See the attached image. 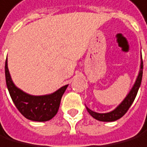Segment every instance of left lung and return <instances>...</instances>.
Listing matches in <instances>:
<instances>
[{"mask_svg": "<svg viewBox=\"0 0 147 147\" xmlns=\"http://www.w3.org/2000/svg\"><path fill=\"white\" fill-rule=\"evenodd\" d=\"M142 76H143V60H142V56H141L140 70H139V73L138 75V78H136L132 89L130 90V92H128V94L126 96V98L123 100V101L120 103V104L117 107L114 111H112L111 112H108V113H98V112L92 111V109H90L89 108L86 107L89 114L95 119H97L99 121H104V122H111V121L118 120L119 119L122 118V117L126 114V112L128 111V109L130 108L133 101L135 100V98L138 92V89L141 85Z\"/></svg>", "mask_w": 147, "mask_h": 147, "instance_id": "8db88e82", "label": "left lung"}]
</instances>
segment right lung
Returning <instances> with one entry per match:
<instances>
[{"label": "right lung", "mask_w": 147, "mask_h": 147, "mask_svg": "<svg viewBox=\"0 0 147 147\" xmlns=\"http://www.w3.org/2000/svg\"><path fill=\"white\" fill-rule=\"evenodd\" d=\"M5 78L7 88L16 108L26 119L38 122L50 120L55 116L62 96L68 86H63L51 94L41 96L28 94L14 84L8 69L7 60L5 62Z\"/></svg>", "instance_id": "right-lung-1"}]
</instances>
